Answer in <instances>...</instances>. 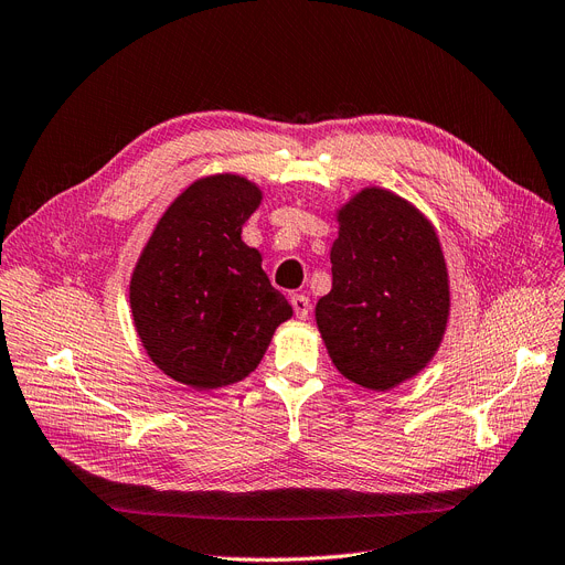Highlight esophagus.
<instances>
[{"label": "esophagus", "instance_id": "esophagus-1", "mask_svg": "<svg viewBox=\"0 0 565 565\" xmlns=\"http://www.w3.org/2000/svg\"><path fill=\"white\" fill-rule=\"evenodd\" d=\"M290 305H292V311H296V316L300 318V321H307L309 311H311L309 298H307V296H292V298H290Z\"/></svg>", "mask_w": 565, "mask_h": 565}]
</instances>
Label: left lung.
<instances>
[{
    "label": "left lung",
    "mask_w": 565,
    "mask_h": 565,
    "mask_svg": "<svg viewBox=\"0 0 565 565\" xmlns=\"http://www.w3.org/2000/svg\"><path fill=\"white\" fill-rule=\"evenodd\" d=\"M337 222L332 290L316 305V326L343 376L385 392L423 372L440 347L446 258L429 218L387 189H362Z\"/></svg>",
    "instance_id": "8db88e82"
}]
</instances>
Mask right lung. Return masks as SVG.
Returning a JSON list of instances; mask_svg holds the SVG:
<instances>
[{"label": "right lung", "mask_w": 565, "mask_h": 565, "mask_svg": "<svg viewBox=\"0 0 565 565\" xmlns=\"http://www.w3.org/2000/svg\"><path fill=\"white\" fill-rule=\"evenodd\" d=\"M263 191L239 175L195 180L159 218L134 267V326L159 370L193 390L247 379L292 316L242 226Z\"/></svg>", "instance_id": "add662e5"}]
</instances>
